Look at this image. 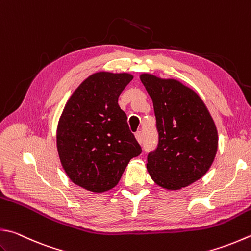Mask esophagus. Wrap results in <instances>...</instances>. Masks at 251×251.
Returning a JSON list of instances; mask_svg holds the SVG:
<instances>
[{
	"label": "esophagus",
	"mask_w": 251,
	"mask_h": 251,
	"mask_svg": "<svg viewBox=\"0 0 251 251\" xmlns=\"http://www.w3.org/2000/svg\"><path fill=\"white\" fill-rule=\"evenodd\" d=\"M135 139H136V141L139 142L140 144H141V143H143V133H142L141 131L136 132V133H135Z\"/></svg>",
	"instance_id": "esophagus-1"
}]
</instances>
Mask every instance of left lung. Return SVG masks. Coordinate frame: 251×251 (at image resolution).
Masks as SVG:
<instances>
[{"mask_svg":"<svg viewBox=\"0 0 251 251\" xmlns=\"http://www.w3.org/2000/svg\"><path fill=\"white\" fill-rule=\"evenodd\" d=\"M141 82L152 98L158 146L148 156L153 181L179 190L202 178L213 164L219 145L214 120L200 96L175 78L142 73Z\"/></svg>","mask_w":251,"mask_h":251,"instance_id":"left-lung-1","label":"left lung"}]
</instances>
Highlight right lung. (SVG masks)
Instances as JSON below:
<instances>
[{
	"label": "right lung",
	"instance_id": "obj_1",
	"mask_svg": "<svg viewBox=\"0 0 251 251\" xmlns=\"http://www.w3.org/2000/svg\"><path fill=\"white\" fill-rule=\"evenodd\" d=\"M132 79L126 72L89 75L61 113L56 127L60 162L71 181L85 190L101 193L115 188L130 159L142 152L118 105Z\"/></svg>",
	"mask_w": 251,
	"mask_h": 251
}]
</instances>
